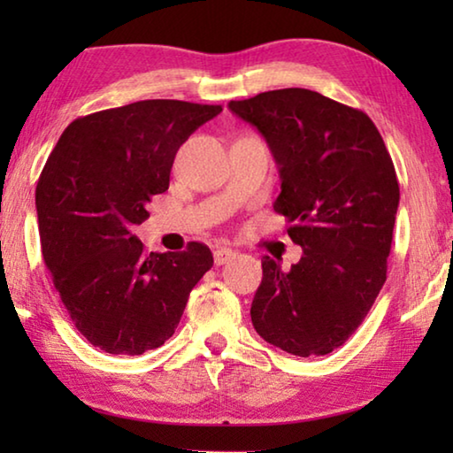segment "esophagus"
<instances>
[{"instance_id":"34e87169","label":"esophagus","mask_w":453,"mask_h":453,"mask_svg":"<svg viewBox=\"0 0 453 453\" xmlns=\"http://www.w3.org/2000/svg\"><path fill=\"white\" fill-rule=\"evenodd\" d=\"M235 259V251L234 250H227V248H219L213 251V264L216 265H224L229 264Z\"/></svg>"}]
</instances>
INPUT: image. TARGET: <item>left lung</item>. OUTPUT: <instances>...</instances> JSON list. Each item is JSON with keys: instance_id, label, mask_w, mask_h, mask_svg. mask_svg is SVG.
<instances>
[{"instance_id": "1", "label": "left lung", "mask_w": 453, "mask_h": 453, "mask_svg": "<svg viewBox=\"0 0 453 453\" xmlns=\"http://www.w3.org/2000/svg\"><path fill=\"white\" fill-rule=\"evenodd\" d=\"M265 137L280 167L273 210L303 256L289 272L264 256L251 324L288 354L326 356L362 324L386 283L400 183L364 111L288 88L229 102Z\"/></svg>"}]
</instances>
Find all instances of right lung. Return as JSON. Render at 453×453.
Returning <instances> with one entry per match:
<instances>
[{"instance_id": "right-lung-1", "label": "right lung", "mask_w": 453, "mask_h": 453, "mask_svg": "<svg viewBox=\"0 0 453 453\" xmlns=\"http://www.w3.org/2000/svg\"><path fill=\"white\" fill-rule=\"evenodd\" d=\"M219 111L145 99L73 119L53 148L35 188L42 254L91 346L116 356L164 346L213 265L208 245L148 254L132 229L170 186L180 145Z\"/></svg>"}]
</instances>
